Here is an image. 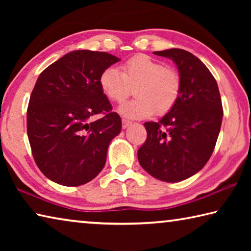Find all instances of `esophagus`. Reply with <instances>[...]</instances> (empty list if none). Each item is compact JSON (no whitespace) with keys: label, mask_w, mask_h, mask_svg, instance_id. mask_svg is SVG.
<instances>
[{"label":"esophagus","mask_w":251,"mask_h":251,"mask_svg":"<svg viewBox=\"0 0 251 251\" xmlns=\"http://www.w3.org/2000/svg\"><path fill=\"white\" fill-rule=\"evenodd\" d=\"M130 124H131L130 121L126 120V118H123V128H124V129L127 128V127L130 126Z\"/></svg>","instance_id":"obj_1"}]
</instances>
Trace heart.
<instances>
[{"label":"heart","instance_id":"1","mask_svg":"<svg viewBox=\"0 0 251 251\" xmlns=\"http://www.w3.org/2000/svg\"><path fill=\"white\" fill-rule=\"evenodd\" d=\"M100 86L103 94L115 103L124 101L134 88L136 99L123 104L118 110L128 118H147L154 113L165 115L175 106L181 79L175 69L139 54L127 59L122 72L116 67L101 72Z\"/></svg>","mask_w":251,"mask_h":251}]
</instances>
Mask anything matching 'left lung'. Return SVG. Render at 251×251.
<instances>
[{
    "label": "left lung",
    "instance_id": "1",
    "mask_svg": "<svg viewBox=\"0 0 251 251\" xmlns=\"http://www.w3.org/2000/svg\"><path fill=\"white\" fill-rule=\"evenodd\" d=\"M175 63L181 91L159 122H146V142L138 150L141 166L157 179L177 182L197 174L214 151L223 121L217 82L206 65L180 49L155 52Z\"/></svg>",
    "mask_w": 251,
    "mask_h": 251
}]
</instances>
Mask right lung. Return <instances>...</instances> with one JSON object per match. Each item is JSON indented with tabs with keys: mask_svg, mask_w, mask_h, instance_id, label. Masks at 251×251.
Masks as SVG:
<instances>
[{
	"mask_svg": "<svg viewBox=\"0 0 251 251\" xmlns=\"http://www.w3.org/2000/svg\"><path fill=\"white\" fill-rule=\"evenodd\" d=\"M118 61L105 52L73 50L37 78L28 101L27 136L37 167L52 181L80 186L104 168L122 120L101 92L100 76ZM97 113L104 116L93 122Z\"/></svg>",
	"mask_w": 251,
	"mask_h": 251,
	"instance_id": "right-lung-1",
	"label": "right lung"
}]
</instances>
